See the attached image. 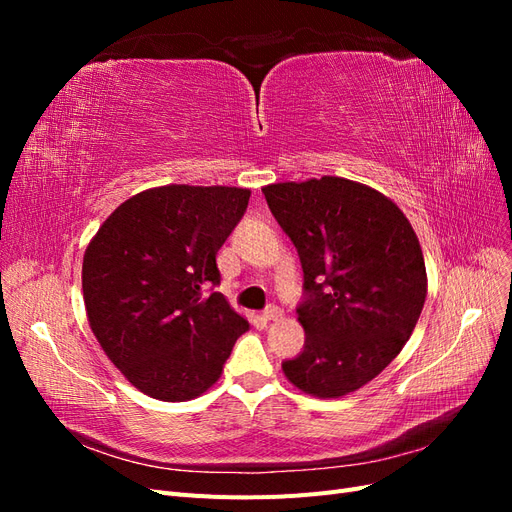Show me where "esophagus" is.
Wrapping results in <instances>:
<instances>
[{"label":"esophagus","instance_id":"1","mask_svg":"<svg viewBox=\"0 0 512 512\" xmlns=\"http://www.w3.org/2000/svg\"><path fill=\"white\" fill-rule=\"evenodd\" d=\"M284 316V309L277 307V305H269L265 312H262V318L265 320H280Z\"/></svg>","mask_w":512,"mask_h":512}]
</instances>
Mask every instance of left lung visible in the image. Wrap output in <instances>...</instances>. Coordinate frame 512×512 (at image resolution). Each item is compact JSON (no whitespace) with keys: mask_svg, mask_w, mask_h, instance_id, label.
<instances>
[{"mask_svg":"<svg viewBox=\"0 0 512 512\" xmlns=\"http://www.w3.org/2000/svg\"><path fill=\"white\" fill-rule=\"evenodd\" d=\"M303 269V352L282 363L314 397L374 380L410 339L427 297L421 243L384 194L342 177L262 188Z\"/></svg>","mask_w":512,"mask_h":512,"instance_id":"8db88e82","label":"left lung"}]
</instances>
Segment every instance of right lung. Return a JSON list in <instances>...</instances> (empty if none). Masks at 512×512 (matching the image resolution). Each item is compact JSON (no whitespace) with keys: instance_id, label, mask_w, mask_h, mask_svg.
<instances>
[{"instance_id":"obj_1","label":"right lung","mask_w":512,"mask_h":512,"mask_svg":"<svg viewBox=\"0 0 512 512\" xmlns=\"http://www.w3.org/2000/svg\"><path fill=\"white\" fill-rule=\"evenodd\" d=\"M250 190L164 185L119 205L87 245L83 297L102 350L138 391L185 401L218 382L245 318L215 262Z\"/></svg>"}]
</instances>
